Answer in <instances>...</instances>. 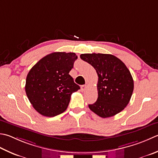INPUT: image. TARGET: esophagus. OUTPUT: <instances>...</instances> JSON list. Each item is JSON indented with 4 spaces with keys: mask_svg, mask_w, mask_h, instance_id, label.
<instances>
[{
    "mask_svg": "<svg viewBox=\"0 0 158 158\" xmlns=\"http://www.w3.org/2000/svg\"><path fill=\"white\" fill-rule=\"evenodd\" d=\"M87 87H88L87 85H81V90H82V91L85 90L86 88H87Z\"/></svg>",
    "mask_w": 158,
    "mask_h": 158,
    "instance_id": "1",
    "label": "esophagus"
}]
</instances>
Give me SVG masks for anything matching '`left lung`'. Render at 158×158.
<instances>
[{"label":"left lung","instance_id":"left-lung-1","mask_svg":"<svg viewBox=\"0 0 158 158\" xmlns=\"http://www.w3.org/2000/svg\"><path fill=\"white\" fill-rule=\"evenodd\" d=\"M80 57L94 68L98 77V98L88 105L90 110L101 118H109L124 110L134 91V80L125 64L110 54L85 53Z\"/></svg>","mask_w":158,"mask_h":158}]
</instances>
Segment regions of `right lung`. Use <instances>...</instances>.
<instances>
[{
	"instance_id": "1",
	"label": "right lung",
	"mask_w": 158,
	"mask_h": 158,
	"mask_svg": "<svg viewBox=\"0 0 158 158\" xmlns=\"http://www.w3.org/2000/svg\"><path fill=\"white\" fill-rule=\"evenodd\" d=\"M77 56L75 52H55L32 67L25 91L33 108L42 116L53 117L67 109L71 94L80 89L69 72Z\"/></svg>"
}]
</instances>
